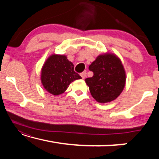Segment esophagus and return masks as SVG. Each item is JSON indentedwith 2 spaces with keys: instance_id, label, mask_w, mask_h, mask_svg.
I'll return each instance as SVG.
<instances>
[{
  "instance_id": "obj_1",
  "label": "esophagus",
  "mask_w": 159,
  "mask_h": 159,
  "mask_svg": "<svg viewBox=\"0 0 159 159\" xmlns=\"http://www.w3.org/2000/svg\"><path fill=\"white\" fill-rule=\"evenodd\" d=\"M86 75H87V74H86L85 71H83V73L80 74V76L82 77L83 79H85V78L86 77Z\"/></svg>"
}]
</instances>
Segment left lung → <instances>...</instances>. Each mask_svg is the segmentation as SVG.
<instances>
[{"instance_id":"left-lung-1","label":"left lung","mask_w":159,"mask_h":159,"mask_svg":"<svg viewBox=\"0 0 159 159\" xmlns=\"http://www.w3.org/2000/svg\"><path fill=\"white\" fill-rule=\"evenodd\" d=\"M93 76L86 79L91 95L99 103H107L116 99L124 89L125 71L120 58L114 53L99 55L90 64Z\"/></svg>"}]
</instances>
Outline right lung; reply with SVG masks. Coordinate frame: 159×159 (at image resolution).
I'll use <instances>...</instances> for the list:
<instances>
[{
	"label": "right lung",
	"mask_w": 159,
	"mask_h": 159,
	"mask_svg": "<svg viewBox=\"0 0 159 159\" xmlns=\"http://www.w3.org/2000/svg\"><path fill=\"white\" fill-rule=\"evenodd\" d=\"M73 63L66 55H51L41 69V80L47 92L53 95H59L65 92L70 83L80 79L74 71Z\"/></svg>",
	"instance_id": "obj_1"
}]
</instances>
